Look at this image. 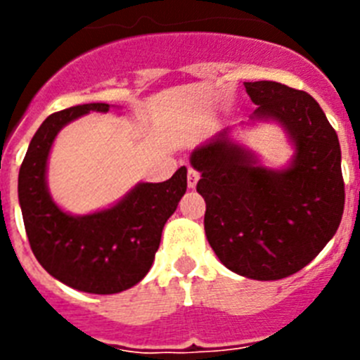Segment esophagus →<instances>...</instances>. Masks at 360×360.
I'll list each match as a JSON object with an SVG mask.
<instances>
[{
    "label": "esophagus",
    "mask_w": 360,
    "mask_h": 360,
    "mask_svg": "<svg viewBox=\"0 0 360 360\" xmlns=\"http://www.w3.org/2000/svg\"><path fill=\"white\" fill-rule=\"evenodd\" d=\"M200 180V173L196 169H193V167H189V171H187V186H189V189H195L196 184H198Z\"/></svg>",
    "instance_id": "34e87169"
}]
</instances>
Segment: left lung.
<instances>
[{
    "label": "left lung",
    "mask_w": 360,
    "mask_h": 360,
    "mask_svg": "<svg viewBox=\"0 0 360 360\" xmlns=\"http://www.w3.org/2000/svg\"><path fill=\"white\" fill-rule=\"evenodd\" d=\"M250 122H276L294 149L281 169L219 131L191 153L202 174L205 236L229 270L257 281L288 278L324 249L345 211L341 146L317 101L274 81L245 82ZM245 126V124H243Z\"/></svg>",
    "instance_id": "obj_1"
}]
</instances>
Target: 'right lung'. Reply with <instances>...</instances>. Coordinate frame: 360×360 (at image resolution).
<instances>
[{
	"instance_id": "add662e5",
	"label": "right lung",
	"mask_w": 360,
	"mask_h": 360,
	"mask_svg": "<svg viewBox=\"0 0 360 360\" xmlns=\"http://www.w3.org/2000/svg\"><path fill=\"white\" fill-rule=\"evenodd\" d=\"M90 103L57 111L32 136L18 178V196L30 249L50 276L88 294H119L148 274L162 229L187 189L182 165L169 180L141 182L119 202L90 214L63 211L49 191L46 167L57 133L79 117L110 111Z\"/></svg>"
}]
</instances>
